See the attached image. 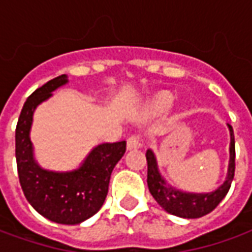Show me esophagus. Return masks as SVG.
<instances>
[{
    "mask_svg": "<svg viewBox=\"0 0 252 252\" xmlns=\"http://www.w3.org/2000/svg\"><path fill=\"white\" fill-rule=\"evenodd\" d=\"M140 146V139L138 135H132L129 136L126 140V149L128 150H132V149H138Z\"/></svg>",
    "mask_w": 252,
    "mask_h": 252,
    "instance_id": "esophagus-1",
    "label": "esophagus"
}]
</instances>
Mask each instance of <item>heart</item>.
<instances>
[{
    "label": "heart",
    "mask_w": 252,
    "mask_h": 252,
    "mask_svg": "<svg viewBox=\"0 0 252 252\" xmlns=\"http://www.w3.org/2000/svg\"><path fill=\"white\" fill-rule=\"evenodd\" d=\"M174 103V95L169 92H160L148 103V113L149 114H162L168 110L169 107Z\"/></svg>",
    "instance_id": "obj_1"
}]
</instances>
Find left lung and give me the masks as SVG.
Wrapping results in <instances>:
<instances>
[{
	"instance_id": "left-lung-1",
	"label": "left lung",
	"mask_w": 252,
	"mask_h": 252,
	"mask_svg": "<svg viewBox=\"0 0 252 252\" xmlns=\"http://www.w3.org/2000/svg\"><path fill=\"white\" fill-rule=\"evenodd\" d=\"M227 126L230 131V148H229L230 158H229L226 181L220 185L217 190L210 191V193H188V191L178 190L175 188H172L171 185L165 182V179L160 174L155 153L150 149L146 152L149 191L152 193V196L155 197L162 210L179 218L194 220V218H201L207 214H210L223 200L233 181L234 157H236L233 128L229 124Z\"/></svg>"
}]
</instances>
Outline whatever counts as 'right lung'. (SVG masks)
Returning <instances> with one entry per match:
<instances>
[{
    "label": "right lung",
    "instance_id": "add662e5",
    "mask_svg": "<svg viewBox=\"0 0 252 252\" xmlns=\"http://www.w3.org/2000/svg\"><path fill=\"white\" fill-rule=\"evenodd\" d=\"M67 81V76L62 74L27 97L16 126V164L20 186L35 211L56 223L78 225L103 205L113 168L126 153V142L97 145L73 171L56 172L41 168L34 158L30 140L32 114L38 104Z\"/></svg>",
    "mask_w": 252,
    "mask_h": 252
}]
</instances>
